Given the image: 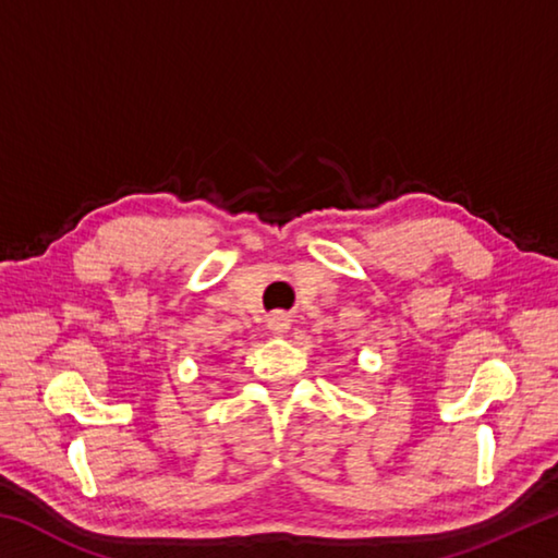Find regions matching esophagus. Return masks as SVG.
I'll return each mask as SVG.
<instances>
[{"label":"esophagus","instance_id":"1","mask_svg":"<svg viewBox=\"0 0 558 558\" xmlns=\"http://www.w3.org/2000/svg\"><path fill=\"white\" fill-rule=\"evenodd\" d=\"M268 329L272 335H286L290 329V317L286 313H272L268 317Z\"/></svg>","mask_w":558,"mask_h":558}]
</instances>
